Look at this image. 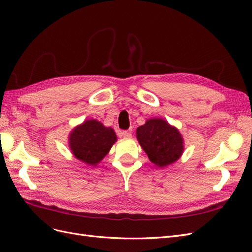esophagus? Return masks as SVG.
<instances>
[{
    "label": "esophagus",
    "mask_w": 252,
    "mask_h": 252,
    "mask_svg": "<svg viewBox=\"0 0 252 252\" xmlns=\"http://www.w3.org/2000/svg\"><path fill=\"white\" fill-rule=\"evenodd\" d=\"M122 135H123V138H125V139H129V138H131V132L125 130L122 132Z\"/></svg>",
    "instance_id": "34e87169"
}]
</instances>
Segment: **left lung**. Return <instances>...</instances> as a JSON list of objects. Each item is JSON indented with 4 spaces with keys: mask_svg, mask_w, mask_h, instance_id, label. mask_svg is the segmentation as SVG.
<instances>
[{
    "mask_svg": "<svg viewBox=\"0 0 252 252\" xmlns=\"http://www.w3.org/2000/svg\"><path fill=\"white\" fill-rule=\"evenodd\" d=\"M136 139L150 162L158 167L178 161L184 151L182 134L163 119L147 120L136 129Z\"/></svg>",
    "mask_w": 252,
    "mask_h": 252,
    "instance_id": "obj_1",
    "label": "left lung"
}]
</instances>
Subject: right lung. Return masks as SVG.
Masks as SVG:
<instances>
[{"label":"right lung","mask_w":252,"mask_h":252,"mask_svg":"<svg viewBox=\"0 0 252 252\" xmlns=\"http://www.w3.org/2000/svg\"><path fill=\"white\" fill-rule=\"evenodd\" d=\"M117 142L111 127H105L96 120H87L75 127L69 136L72 155L83 163L95 166L108 154Z\"/></svg>","instance_id":"obj_1"}]
</instances>
